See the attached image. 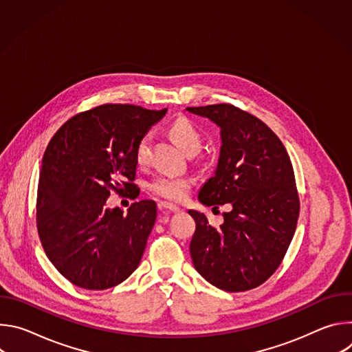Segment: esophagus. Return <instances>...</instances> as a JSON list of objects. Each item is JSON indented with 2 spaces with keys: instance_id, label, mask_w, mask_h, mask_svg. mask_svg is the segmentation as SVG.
<instances>
[{
  "instance_id": "esophagus-1",
  "label": "esophagus",
  "mask_w": 352,
  "mask_h": 352,
  "mask_svg": "<svg viewBox=\"0 0 352 352\" xmlns=\"http://www.w3.org/2000/svg\"><path fill=\"white\" fill-rule=\"evenodd\" d=\"M159 210L160 212H170V213H178L181 212V209L175 205H171V204H167V202H162L159 204Z\"/></svg>"
}]
</instances>
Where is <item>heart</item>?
<instances>
[{
  "instance_id": "obj_1",
  "label": "heart",
  "mask_w": 352,
  "mask_h": 352,
  "mask_svg": "<svg viewBox=\"0 0 352 352\" xmlns=\"http://www.w3.org/2000/svg\"><path fill=\"white\" fill-rule=\"evenodd\" d=\"M168 133L188 155L197 153L202 147L204 138L199 128L186 117H179L168 125ZM150 156V135H142L133 150V159L138 166H146ZM193 181L184 175L160 174L147 182V189L153 196L167 200V202L179 204L185 200L192 189Z\"/></svg>"
}]
</instances>
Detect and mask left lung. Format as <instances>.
I'll list each match as a JSON object with an SVG mask.
<instances>
[{"label":"left lung","mask_w":352,"mask_h":352,"mask_svg":"<svg viewBox=\"0 0 352 352\" xmlns=\"http://www.w3.org/2000/svg\"><path fill=\"white\" fill-rule=\"evenodd\" d=\"M221 128L214 177L199 200L217 209L230 204L220 228L206 216L196 223L189 250L195 269L214 287L241 292L263 284L281 265L299 216V196L287 150L259 118L232 104L188 107Z\"/></svg>","instance_id":"obj_1"}]
</instances>
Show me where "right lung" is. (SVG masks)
Here are the masks:
<instances>
[{
	"label": "right lung",
	"instance_id": "add662e5",
	"mask_svg": "<svg viewBox=\"0 0 352 352\" xmlns=\"http://www.w3.org/2000/svg\"><path fill=\"white\" fill-rule=\"evenodd\" d=\"M167 113L103 104L69 118L50 140L37 188L36 223L47 258L72 284L107 289L139 266L157 206L133 202L107 209L114 190L139 195L133 150Z\"/></svg>",
	"mask_w": 352,
	"mask_h": 352
}]
</instances>
